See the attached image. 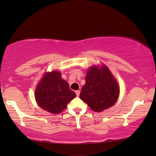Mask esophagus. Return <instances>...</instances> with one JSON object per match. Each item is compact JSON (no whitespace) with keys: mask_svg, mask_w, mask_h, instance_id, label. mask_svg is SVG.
Returning a JSON list of instances; mask_svg holds the SVG:
<instances>
[{"mask_svg":"<svg viewBox=\"0 0 156 156\" xmlns=\"http://www.w3.org/2000/svg\"><path fill=\"white\" fill-rule=\"evenodd\" d=\"M80 90H77V91H76V96H77L78 97L79 96V95H80Z\"/></svg>","mask_w":156,"mask_h":156,"instance_id":"esophagus-1","label":"esophagus"}]
</instances>
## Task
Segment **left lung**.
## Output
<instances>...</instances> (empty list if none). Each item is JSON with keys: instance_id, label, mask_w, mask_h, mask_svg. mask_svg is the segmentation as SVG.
Returning a JSON list of instances; mask_svg holds the SVG:
<instances>
[{"instance_id": "8db88e82", "label": "left lung", "mask_w": 156, "mask_h": 156, "mask_svg": "<svg viewBox=\"0 0 156 156\" xmlns=\"http://www.w3.org/2000/svg\"><path fill=\"white\" fill-rule=\"evenodd\" d=\"M119 94V84L109 68L93 65L87 73L80 98L94 112H101L115 103Z\"/></svg>"}]
</instances>
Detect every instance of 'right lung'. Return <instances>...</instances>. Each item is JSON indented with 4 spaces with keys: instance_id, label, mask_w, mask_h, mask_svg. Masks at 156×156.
<instances>
[{
    "instance_id": "add662e5",
    "label": "right lung",
    "mask_w": 156,
    "mask_h": 156,
    "mask_svg": "<svg viewBox=\"0 0 156 156\" xmlns=\"http://www.w3.org/2000/svg\"><path fill=\"white\" fill-rule=\"evenodd\" d=\"M76 96L69 89L68 83L61 78L58 71L44 73L35 90L36 102L42 109L49 113L58 114Z\"/></svg>"
}]
</instances>
